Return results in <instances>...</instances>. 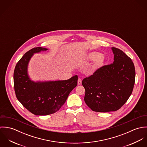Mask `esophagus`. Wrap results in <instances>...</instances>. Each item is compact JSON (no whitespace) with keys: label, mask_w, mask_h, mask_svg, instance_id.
<instances>
[{"label":"esophagus","mask_w":147,"mask_h":147,"mask_svg":"<svg viewBox=\"0 0 147 147\" xmlns=\"http://www.w3.org/2000/svg\"><path fill=\"white\" fill-rule=\"evenodd\" d=\"M78 85H80L82 84V79L80 78L78 79Z\"/></svg>","instance_id":"obj_1"}]
</instances>
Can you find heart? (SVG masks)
Listing matches in <instances>:
<instances>
[{"mask_svg":"<svg viewBox=\"0 0 147 147\" xmlns=\"http://www.w3.org/2000/svg\"><path fill=\"white\" fill-rule=\"evenodd\" d=\"M86 61H92V63L86 68V72L89 75H93L98 71L103 65L105 58L102 54L96 51H92L88 53L85 57Z\"/></svg>","mask_w":147,"mask_h":147,"instance_id":"b5f03b06","label":"heart"}]
</instances>
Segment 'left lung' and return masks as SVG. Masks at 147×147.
Returning <instances> with one entry per match:
<instances>
[{"mask_svg":"<svg viewBox=\"0 0 147 147\" xmlns=\"http://www.w3.org/2000/svg\"><path fill=\"white\" fill-rule=\"evenodd\" d=\"M114 62L102 67L85 78L84 101L92 110L115 111L124 105L131 96L135 79V69L131 58L122 50L111 48Z\"/></svg>","mask_w":147,"mask_h":147,"instance_id":"8db88e82","label":"left lung"}]
</instances>
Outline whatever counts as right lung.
Returning <instances> with one entry per match:
<instances>
[{
	"mask_svg": "<svg viewBox=\"0 0 147 147\" xmlns=\"http://www.w3.org/2000/svg\"><path fill=\"white\" fill-rule=\"evenodd\" d=\"M47 50L38 47L26 52L17 63L13 73L18 100L36 115H47L58 111L78 84L77 75L65 80L34 82L30 79L28 71L30 60L34 54Z\"/></svg>",
	"mask_w": 147,
	"mask_h": 147,
	"instance_id": "obj_1",
	"label": "right lung"
}]
</instances>
